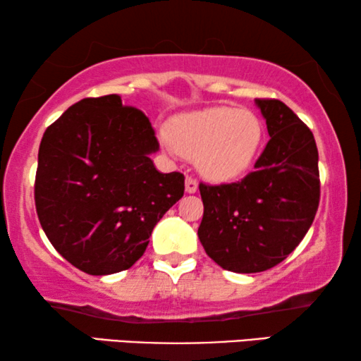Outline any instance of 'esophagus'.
<instances>
[{
	"mask_svg": "<svg viewBox=\"0 0 361 361\" xmlns=\"http://www.w3.org/2000/svg\"><path fill=\"white\" fill-rule=\"evenodd\" d=\"M199 189V182H197L195 177L192 176H187L185 177V192H189V194H194Z\"/></svg>",
	"mask_w": 361,
	"mask_h": 361,
	"instance_id": "1",
	"label": "esophagus"
}]
</instances>
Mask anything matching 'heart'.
Returning a JSON list of instances; mask_svg holds the SVG:
<instances>
[{
  "instance_id": "heart-1",
  "label": "heart",
  "mask_w": 361,
  "mask_h": 361,
  "mask_svg": "<svg viewBox=\"0 0 361 361\" xmlns=\"http://www.w3.org/2000/svg\"><path fill=\"white\" fill-rule=\"evenodd\" d=\"M169 137L182 154L197 156L202 172L214 179H226L240 174L253 161L263 126L248 110L214 106L174 118Z\"/></svg>"
}]
</instances>
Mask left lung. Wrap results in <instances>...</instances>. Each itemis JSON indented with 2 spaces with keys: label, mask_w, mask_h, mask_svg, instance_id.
<instances>
[{
  "label": "left lung",
  "mask_w": 361,
  "mask_h": 361,
  "mask_svg": "<svg viewBox=\"0 0 361 361\" xmlns=\"http://www.w3.org/2000/svg\"><path fill=\"white\" fill-rule=\"evenodd\" d=\"M271 140L255 171L231 184L200 182L199 240L216 264L261 273L293 253L317 214L319 152L312 131L276 98H256Z\"/></svg>",
  "instance_id": "obj_1"
}]
</instances>
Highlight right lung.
<instances>
[{
    "instance_id": "obj_1",
    "label": "right lung",
    "mask_w": 361,
    "mask_h": 361,
    "mask_svg": "<svg viewBox=\"0 0 361 361\" xmlns=\"http://www.w3.org/2000/svg\"><path fill=\"white\" fill-rule=\"evenodd\" d=\"M149 118L120 95L83 98L44 133L34 200L54 248L83 273L131 268L157 221L184 195V174H161Z\"/></svg>"
}]
</instances>
